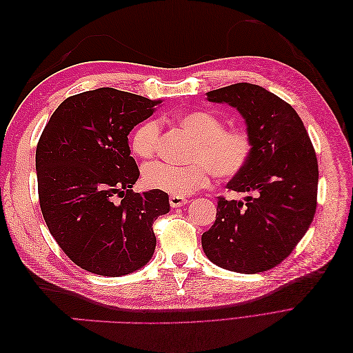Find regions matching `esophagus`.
I'll list each match as a JSON object with an SVG mask.
<instances>
[{
	"label": "esophagus",
	"instance_id": "1",
	"mask_svg": "<svg viewBox=\"0 0 353 353\" xmlns=\"http://www.w3.org/2000/svg\"><path fill=\"white\" fill-rule=\"evenodd\" d=\"M187 201H188V200H187L184 196H175V194L169 196V205H170V208H179V206H184Z\"/></svg>",
	"mask_w": 353,
	"mask_h": 353
}]
</instances>
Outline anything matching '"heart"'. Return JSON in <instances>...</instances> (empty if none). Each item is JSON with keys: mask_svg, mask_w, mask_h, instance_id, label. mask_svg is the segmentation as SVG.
Masks as SVG:
<instances>
[{"mask_svg": "<svg viewBox=\"0 0 353 353\" xmlns=\"http://www.w3.org/2000/svg\"><path fill=\"white\" fill-rule=\"evenodd\" d=\"M179 126L196 138L191 150L193 163L175 166L154 162L144 166L143 181L148 188L175 196H187L209 185L212 175L219 181L239 176L248 168L254 152L252 134L244 128H230L218 116L193 110L176 117ZM160 144V123L147 119L138 125L131 137L132 153L143 160L152 159Z\"/></svg>", "mask_w": 353, "mask_h": 353, "instance_id": "heart-1", "label": "heart"}]
</instances>
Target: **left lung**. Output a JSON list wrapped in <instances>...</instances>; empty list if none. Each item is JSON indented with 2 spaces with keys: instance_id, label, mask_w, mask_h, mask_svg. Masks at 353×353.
<instances>
[{
  "instance_id": "8db88e82",
  "label": "left lung",
  "mask_w": 353,
  "mask_h": 353,
  "mask_svg": "<svg viewBox=\"0 0 353 353\" xmlns=\"http://www.w3.org/2000/svg\"><path fill=\"white\" fill-rule=\"evenodd\" d=\"M236 108L248 123L254 152L228 190L244 200L218 197L216 219L203 232L208 258L221 268L258 274L280 265L314 219L318 160L301 117L259 85L240 82L208 92Z\"/></svg>"
}]
</instances>
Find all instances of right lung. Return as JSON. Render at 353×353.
Masks as SVG:
<instances>
[{
  "label": "right lung",
  "mask_w": 353,
  "mask_h": 353,
  "mask_svg": "<svg viewBox=\"0 0 353 353\" xmlns=\"http://www.w3.org/2000/svg\"><path fill=\"white\" fill-rule=\"evenodd\" d=\"M160 101L114 88L72 95L51 114L37 145L42 216L82 270L119 276L156 248L153 222L169 212L165 191L131 190L140 176L128 134Z\"/></svg>",
  "instance_id": "right-lung-1"
}]
</instances>
